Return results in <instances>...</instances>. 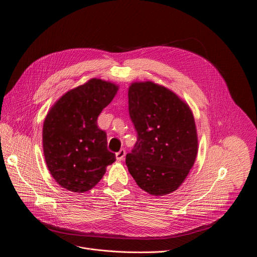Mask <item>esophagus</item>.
<instances>
[{"label":"esophagus","instance_id":"esophagus-1","mask_svg":"<svg viewBox=\"0 0 257 257\" xmlns=\"http://www.w3.org/2000/svg\"><path fill=\"white\" fill-rule=\"evenodd\" d=\"M125 156H126V151H125L124 149H120L118 152L115 153V157H116V159H117L118 161L123 160V159L125 158Z\"/></svg>","mask_w":257,"mask_h":257}]
</instances>
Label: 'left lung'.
<instances>
[{
    "instance_id": "8db88e82",
    "label": "left lung",
    "mask_w": 257,
    "mask_h": 257,
    "mask_svg": "<svg viewBox=\"0 0 257 257\" xmlns=\"http://www.w3.org/2000/svg\"><path fill=\"white\" fill-rule=\"evenodd\" d=\"M128 99L138 133L136 145L126 155L131 176L142 190L154 196L176 191L198 151L190 107L170 89L150 81L131 84Z\"/></svg>"
}]
</instances>
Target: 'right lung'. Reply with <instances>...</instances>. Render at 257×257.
<instances>
[{
    "instance_id": "right-lung-1",
    "label": "right lung",
    "mask_w": 257,
    "mask_h": 257,
    "mask_svg": "<svg viewBox=\"0 0 257 257\" xmlns=\"http://www.w3.org/2000/svg\"><path fill=\"white\" fill-rule=\"evenodd\" d=\"M117 86L91 79L65 94L49 111L43 129L48 169L67 191L84 193L96 185L115 160L107 149L106 132L98 116L114 98Z\"/></svg>"
}]
</instances>
